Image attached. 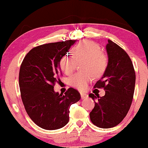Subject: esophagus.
<instances>
[{"instance_id":"34e87169","label":"esophagus","mask_w":148,"mask_h":148,"mask_svg":"<svg viewBox=\"0 0 148 148\" xmlns=\"http://www.w3.org/2000/svg\"><path fill=\"white\" fill-rule=\"evenodd\" d=\"M80 94H81V97L82 99H84V98H86L88 97V95L85 92H81Z\"/></svg>"}]
</instances>
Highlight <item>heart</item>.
Here are the masks:
<instances>
[{
	"label": "heart",
	"mask_w": 148,
	"mask_h": 148,
	"mask_svg": "<svg viewBox=\"0 0 148 148\" xmlns=\"http://www.w3.org/2000/svg\"><path fill=\"white\" fill-rule=\"evenodd\" d=\"M101 50V47L98 44L84 40L72 49V56L64 55L61 58L59 67L67 75H70L74 72L76 63L82 62L80 68L83 72L76 73L69 79L72 87L84 90L93 76L99 78L104 74L108 66V57Z\"/></svg>",
	"instance_id": "obj_1"
}]
</instances>
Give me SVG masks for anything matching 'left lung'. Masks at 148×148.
<instances>
[{
	"label": "left lung",
	"mask_w": 148,
	"mask_h": 148,
	"mask_svg": "<svg viewBox=\"0 0 148 148\" xmlns=\"http://www.w3.org/2000/svg\"><path fill=\"white\" fill-rule=\"evenodd\" d=\"M108 66L94 88H103L105 95L89 94L95 101L90 113L91 122L100 128H111L120 124L130 110L135 88L136 74L132 60L120 46L108 40Z\"/></svg>",
	"instance_id": "8db88e82"
}]
</instances>
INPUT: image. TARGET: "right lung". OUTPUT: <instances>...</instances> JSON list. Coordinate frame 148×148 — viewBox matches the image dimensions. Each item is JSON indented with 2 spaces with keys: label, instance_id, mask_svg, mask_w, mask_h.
Returning a JSON list of instances; mask_svg holds the SVG:
<instances>
[{
  "label": "right lung",
  "instance_id": "add662e5",
  "mask_svg": "<svg viewBox=\"0 0 148 148\" xmlns=\"http://www.w3.org/2000/svg\"><path fill=\"white\" fill-rule=\"evenodd\" d=\"M75 42L70 40L34 47L20 67L18 82L25 111L45 130H58L67 125L70 106L81 99L79 91L72 88L64 95L53 90L62 76L59 61Z\"/></svg>",
  "mask_w": 148,
  "mask_h": 148
}]
</instances>
